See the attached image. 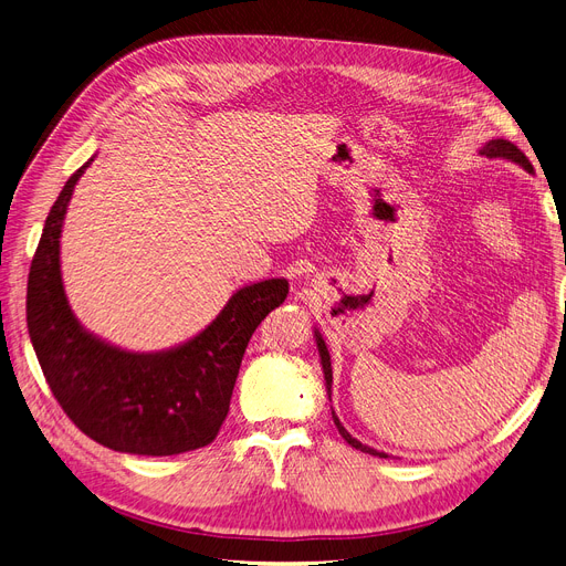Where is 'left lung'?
Returning <instances> with one entry per match:
<instances>
[{
    "mask_svg": "<svg viewBox=\"0 0 566 566\" xmlns=\"http://www.w3.org/2000/svg\"><path fill=\"white\" fill-rule=\"evenodd\" d=\"M479 155L481 157H488V159H506V161H513V164H518L521 168H525L527 174H534V168H532V164H530V159L518 150V147H515L513 143H509V140H504V138H495V140H488L481 150H479ZM314 339H316V349H318V358H322V370H324V381H326V392H328V398H331V388H333V367H331V354H328V347H326V342H324V337H322V333H318V328H314ZM333 413V423H335V428L339 430V434L344 437V441H347V444H352L354 449H358V451H363V453H370V455H379V458H388V453H384V451H377V449H373V447H367V444H363V441H358L356 437H352L349 432H347V428H344L342 423H339V419H337V413L335 411H331Z\"/></svg>",
    "mask_w": 566,
    "mask_h": 566,
    "instance_id": "obj_1",
    "label": "left lung"
}]
</instances>
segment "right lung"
<instances>
[{
	"mask_svg": "<svg viewBox=\"0 0 566 566\" xmlns=\"http://www.w3.org/2000/svg\"><path fill=\"white\" fill-rule=\"evenodd\" d=\"M92 161L60 191L30 268L28 328L43 377L69 419L113 451L176 455L208 447L229 413L248 342L284 303L289 282L240 286L201 333L170 349L129 352L90 333L66 298L60 238L73 187Z\"/></svg>",
	"mask_w": 566,
	"mask_h": 566,
	"instance_id": "1",
	"label": "right lung"
}]
</instances>
